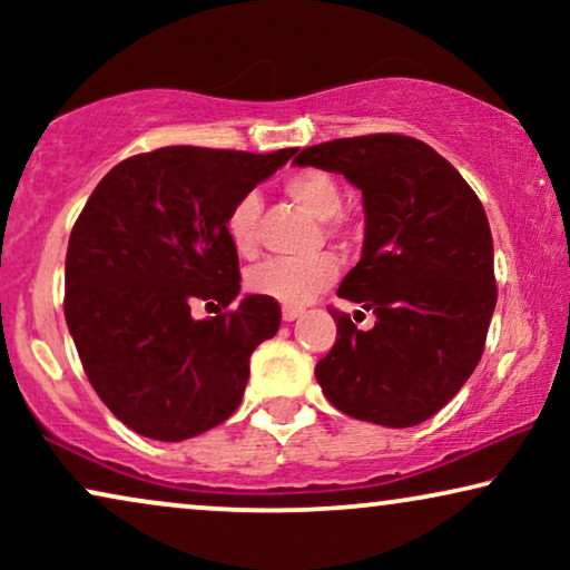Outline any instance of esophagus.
I'll use <instances>...</instances> for the list:
<instances>
[{"mask_svg": "<svg viewBox=\"0 0 570 570\" xmlns=\"http://www.w3.org/2000/svg\"><path fill=\"white\" fill-rule=\"evenodd\" d=\"M303 314L301 308H295V306H285L283 308V322H295V318H298Z\"/></svg>", "mask_w": 570, "mask_h": 570, "instance_id": "obj_1", "label": "esophagus"}]
</instances>
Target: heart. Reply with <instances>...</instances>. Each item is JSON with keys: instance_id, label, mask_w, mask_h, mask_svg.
Returning <instances> with one entry per match:
<instances>
[{"instance_id": "1", "label": "heart", "mask_w": 570, "mask_h": 570, "mask_svg": "<svg viewBox=\"0 0 570 570\" xmlns=\"http://www.w3.org/2000/svg\"><path fill=\"white\" fill-rule=\"evenodd\" d=\"M285 191L303 213L316 220H330L342 209V189L330 174L316 168L295 170L287 176ZM262 199L256 191H246L230 207L225 233L240 256L256 252V223H259ZM337 277V262L330 254L306 256V259H269L248 269V291L272 298L283 306H303V303L330 287Z\"/></svg>"}]
</instances>
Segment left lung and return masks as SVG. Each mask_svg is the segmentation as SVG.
<instances>
[{"label": "left lung", "instance_id": "1", "mask_svg": "<svg viewBox=\"0 0 570 570\" xmlns=\"http://www.w3.org/2000/svg\"><path fill=\"white\" fill-rule=\"evenodd\" d=\"M293 163L342 174L365 209L361 262L337 295L373 311L376 324L363 332L332 311L337 342L316 363L318 386L355 420L423 423L454 400L485 350L498 298L485 209L446 158L404 135L334 139Z\"/></svg>", "mask_w": 570, "mask_h": 570}]
</instances>
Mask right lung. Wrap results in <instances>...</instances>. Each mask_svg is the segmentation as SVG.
I'll use <instances>...</instances> for the list:
<instances>
[{"label": "right lung", "instance_id": "obj_1", "mask_svg": "<svg viewBox=\"0 0 570 570\" xmlns=\"http://www.w3.org/2000/svg\"><path fill=\"white\" fill-rule=\"evenodd\" d=\"M295 155L160 147L108 170L69 236L65 316L92 389L124 425L186 441L228 420L248 357L279 330L277 301L240 293L230 207Z\"/></svg>", "mask_w": 570, "mask_h": 570}]
</instances>
